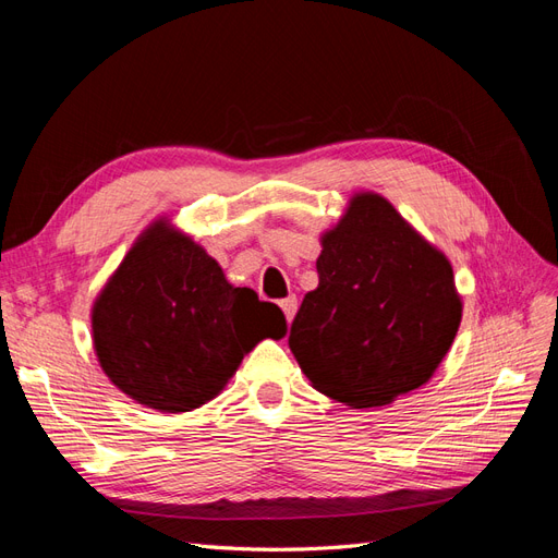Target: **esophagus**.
Instances as JSON below:
<instances>
[{
	"instance_id": "34e87169",
	"label": "esophagus",
	"mask_w": 558,
	"mask_h": 558,
	"mask_svg": "<svg viewBox=\"0 0 558 558\" xmlns=\"http://www.w3.org/2000/svg\"><path fill=\"white\" fill-rule=\"evenodd\" d=\"M279 307H281V312L286 314V320H293V316H295V310H298V298L295 295H291V298H286V300H281L279 302Z\"/></svg>"
}]
</instances>
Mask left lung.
I'll return each instance as SVG.
<instances>
[{
  "label": "left lung",
  "instance_id": "8db88e82",
  "mask_svg": "<svg viewBox=\"0 0 558 558\" xmlns=\"http://www.w3.org/2000/svg\"><path fill=\"white\" fill-rule=\"evenodd\" d=\"M318 286L289 347L316 391L379 408L426 384L461 324L449 260L379 195L351 199L324 234Z\"/></svg>",
  "mask_w": 558,
  "mask_h": 558
}]
</instances>
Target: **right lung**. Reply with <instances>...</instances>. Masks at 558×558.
Listing matches in <instances>:
<instances>
[{"label": "right lung", "mask_w": 558, "mask_h": 558, "mask_svg": "<svg viewBox=\"0 0 558 558\" xmlns=\"http://www.w3.org/2000/svg\"><path fill=\"white\" fill-rule=\"evenodd\" d=\"M283 335L275 302L234 289L205 248L165 223L130 248L93 307L95 351L107 377L160 412L205 404L244 353Z\"/></svg>", "instance_id": "add662e5"}]
</instances>
